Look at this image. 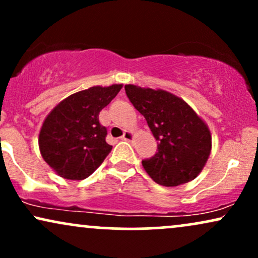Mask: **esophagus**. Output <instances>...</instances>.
Instances as JSON below:
<instances>
[{"mask_svg": "<svg viewBox=\"0 0 258 258\" xmlns=\"http://www.w3.org/2000/svg\"><path fill=\"white\" fill-rule=\"evenodd\" d=\"M133 138H135V133L132 131H125L123 132V136L121 137V139H123V141H132Z\"/></svg>", "mask_w": 258, "mask_h": 258, "instance_id": "esophagus-1", "label": "esophagus"}]
</instances>
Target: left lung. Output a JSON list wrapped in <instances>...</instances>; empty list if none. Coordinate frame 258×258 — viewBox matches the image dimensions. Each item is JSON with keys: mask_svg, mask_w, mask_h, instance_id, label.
<instances>
[{"mask_svg": "<svg viewBox=\"0 0 258 258\" xmlns=\"http://www.w3.org/2000/svg\"><path fill=\"white\" fill-rule=\"evenodd\" d=\"M125 91L159 142L158 153L142 161L147 173L165 186L193 180L211 153L212 137L205 121L188 103L167 91L136 85H126Z\"/></svg>", "mask_w": 258, "mask_h": 258, "instance_id": "obj_1", "label": "left lung"}]
</instances>
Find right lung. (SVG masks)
<instances>
[{
  "label": "right lung",
  "mask_w": 258,
  "mask_h": 258,
  "mask_svg": "<svg viewBox=\"0 0 258 258\" xmlns=\"http://www.w3.org/2000/svg\"><path fill=\"white\" fill-rule=\"evenodd\" d=\"M122 85L93 86L61 100L44 119L38 147L44 161L65 179L91 176L110 153L106 128L99 112L119 93Z\"/></svg>",
  "instance_id": "add662e5"
}]
</instances>
